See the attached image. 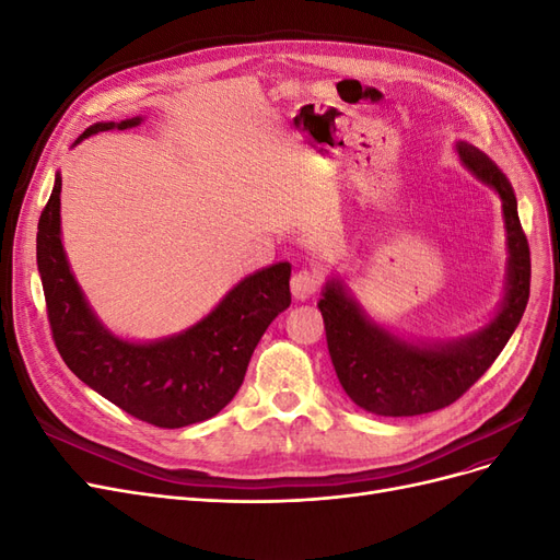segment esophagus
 Wrapping results in <instances>:
<instances>
[{
  "label": "esophagus",
  "instance_id": "34e87169",
  "mask_svg": "<svg viewBox=\"0 0 560 560\" xmlns=\"http://www.w3.org/2000/svg\"><path fill=\"white\" fill-rule=\"evenodd\" d=\"M322 287V276L317 270H299V273L292 276V294L299 301H306L311 296H315Z\"/></svg>",
  "mask_w": 560,
  "mask_h": 560
}]
</instances>
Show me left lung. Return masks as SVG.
Wrapping results in <instances>:
<instances>
[{"label":"left lung","mask_w":560,"mask_h":560,"mask_svg":"<svg viewBox=\"0 0 560 560\" xmlns=\"http://www.w3.org/2000/svg\"><path fill=\"white\" fill-rule=\"evenodd\" d=\"M457 154L474 175L493 186L502 198L510 243V287L502 311L488 327L463 341L418 348L371 325L346 296L341 284H327L317 306L325 319L331 364L346 395L369 413L397 418L446 409L498 360L528 306L530 247L521 226L512 184L477 147L460 142Z\"/></svg>","instance_id":"obj_1"}]
</instances>
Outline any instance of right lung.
<instances>
[{
    "instance_id": "right-lung-1",
    "label": "right lung",
    "mask_w": 560,
    "mask_h": 560,
    "mask_svg": "<svg viewBox=\"0 0 560 560\" xmlns=\"http://www.w3.org/2000/svg\"><path fill=\"white\" fill-rule=\"evenodd\" d=\"M128 118L116 128L138 126ZM95 124L79 135L112 130ZM60 177L39 217L37 266L50 336L65 364L132 418L154 428H186L217 416L243 385L254 348L270 322L290 308L287 261L245 278L196 327L159 343H128L93 317L60 243Z\"/></svg>"
}]
</instances>
